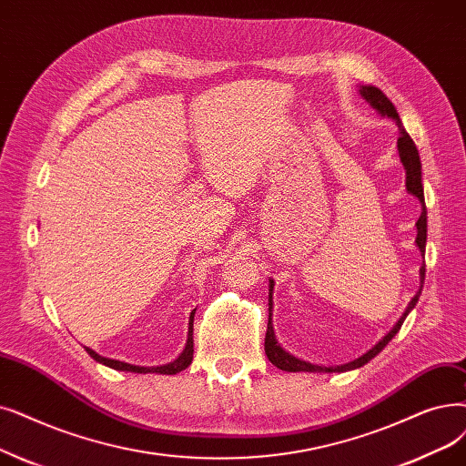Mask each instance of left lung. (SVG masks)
Returning a JSON list of instances; mask_svg holds the SVG:
<instances>
[{"label":"left lung","instance_id":"obj_1","mask_svg":"<svg viewBox=\"0 0 466 466\" xmlns=\"http://www.w3.org/2000/svg\"><path fill=\"white\" fill-rule=\"evenodd\" d=\"M360 95L368 100V103L380 114V116H389V117H392L394 121H396V126H398V129H400V137H398V152H400V159H401V164H403V167H406V187H408V192L410 194H413L415 198H419V201H420V206H422V213H420V217H419V220H417V239H415V244H417V248H419V251L424 255V248H427V206H424V194H422V183H420V157H419V150H417V147H415V143H413V138L408 135V131L403 129V126H401V119H400V116H398V112H396V108H394V105L390 103L389 100V96L384 95L379 87H373V86H366V87H360ZM427 265H422L420 267V289L417 291V295L411 299V302H410V307H408V310H406V314H403L400 319H398V323L396 326L392 328V331L387 335V337H382V340H379L377 345L370 350V352H366L363 354L361 358H358V360H354V361H350V363H345V366H337V368H323V366H314V363H309V361H305V360H299V358H295V356H291L289 352H286L283 350L278 342H276V337H274V329H272V291H274V281L270 279V293H268V310H270V316H268V329H267V339H265V352H267V356H268V360L274 363V366L278 368V370H281V371H326V373H333V371H349V370H356V368H361L363 363H368L371 358H375L384 347L389 345V340H392V337L400 331V328H401V323H403V319H406V316L410 314V310L417 305V300H419V295H420V291H422V283H424V268Z\"/></svg>","mask_w":466,"mask_h":466}]
</instances>
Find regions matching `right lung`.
<instances>
[{"instance_id": "right-lung-1", "label": "right lung", "mask_w": 466, "mask_h": 466, "mask_svg": "<svg viewBox=\"0 0 466 466\" xmlns=\"http://www.w3.org/2000/svg\"><path fill=\"white\" fill-rule=\"evenodd\" d=\"M194 314L196 310L190 312V321H188V340H187V347L183 350V354H180L175 361L167 363V366H159V368H140V366H131V363H126V361H119V360H110V358H105V356H98L95 350L91 349H86L87 354L100 361L105 363V366L112 368V370H117V371H131V373H161V375H175L178 371L187 370L190 363H192V356H194Z\"/></svg>"}]
</instances>
